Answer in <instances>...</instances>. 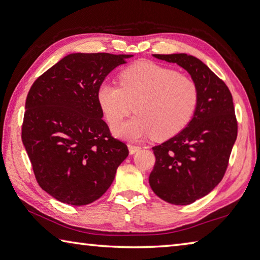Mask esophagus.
<instances>
[{
  "mask_svg": "<svg viewBox=\"0 0 260 260\" xmlns=\"http://www.w3.org/2000/svg\"><path fill=\"white\" fill-rule=\"evenodd\" d=\"M128 150H129L131 155H133V153L140 151L141 148L138 147V146H133V144H128Z\"/></svg>",
  "mask_w": 260,
  "mask_h": 260,
  "instance_id": "obj_1",
  "label": "esophagus"
}]
</instances>
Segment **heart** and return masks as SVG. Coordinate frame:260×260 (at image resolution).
I'll return each instance as SVG.
<instances>
[{"mask_svg": "<svg viewBox=\"0 0 260 260\" xmlns=\"http://www.w3.org/2000/svg\"><path fill=\"white\" fill-rule=\"evenodd\" d=\"M98 102L113 133L126 140H141L153 135L166 140L180 133L191 120L199 103V87L191 77L173 69L143 60L132 64L119 74V86L101 83Z\"/></svg>", "mask_w": 260, "mask_h": 260, "instance_id": "b5f03b06", "label": "heart"}]
</instances>
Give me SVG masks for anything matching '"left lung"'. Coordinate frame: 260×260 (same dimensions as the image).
I'll use <instances>...</instances> for the list:
<instances>
[{
  "instance_id": "left-lung-1",
  "label": "left lung",
  "mask_w": 260,
  "mask_h": 260,
  "mask_svg": "<svg viewBox=\"0 0 260 260\" xmlns=\"http://www.w3.org/2000/svg\"><path fill=\"white\" fill-rule=\"evenodd\" d=\"M186 70L199 87V103L186 128L152 148L149 177L153 192L167 203L188 205L221 181L237 136L230 89L203 61L187 54L153 55Z\"/></svg>"
}]
</instances>
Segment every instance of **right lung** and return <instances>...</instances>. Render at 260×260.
<instances>
[{"label": "right lung", "mask_w": 260, "mask_h": 260, "mask_svg": "<svg viewBox=\"0 0 260 260\" xmlns=\"http://www.w3.org/2000/svg\"><path fill=\"white\" fill-rule=\"evenodd\" d=\"M133 55L76 52L61 58L30 87L21 127L38 183L57 201L87 205L99 200L128 156L102 118L98 89Z\"/></svg>", "instance_id": "right-lung-1"}]
</instances>
